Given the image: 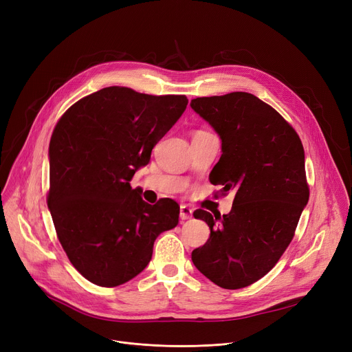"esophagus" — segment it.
<instances>
[{
  "instance_id": "1",
  "label": "esophagus",
  "mask_w": 352,
  "mask_h": 352,
  "mask_svg": "<svg viewBox=\"0 0 352 352\" xmlns=\"http://www.w3.org/2000/svg\"><path fill=\"white\" fill-rule=\"evenodd\" d=\"M192 213H194V210L190 209L189 206H186V205H181V208H179V217H181L182 220H188V219H190V217H192Z\"/></svg>"
}]
</instances>
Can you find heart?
Wrapping results in <instances>:
<instances>
[{"mask_svg": "<svg viewBox=\"0 0 352 352\" xmlns=\"http://www.w3.org/2000/svg\"><path fill=\"white\" fill-rule=\"evenodd\" d=\"M199 132H201V131H199Z\"/></svg>", "mask_w": 352, "mask_h": 352, "instance_id": "heart-1", "label": "heart"}]
</instances>
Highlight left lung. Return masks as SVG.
Returning <instances> with one entry per match:
<instances>
[{
  "instance_id": "left-lung-1",
  "label": "left lung",
  "mask_w": 352,
  "mask_h": 352,
  "mask_svg": "<svg viewBox=\"0 0 352 352\" xmlns=\"http://www.w3.org/2000/svg\"><path fill=\"white\" fill-rule=\"evenodd\" d=\"M221 139L209 179L234 190L230 213L198 209L208 241L192 251L194 265L225 289H240L268 274L294 239L309 201L305 150L294 127L248 92L190 101Z\"/></svg>"
}]
</instances>
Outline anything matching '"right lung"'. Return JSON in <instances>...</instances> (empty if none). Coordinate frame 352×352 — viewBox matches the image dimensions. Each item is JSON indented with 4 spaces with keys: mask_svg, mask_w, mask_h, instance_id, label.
I'll use <instances>...</instances> for the list:
<instances>
[{
    "mask_svg": "<svg viewBox=\"0 0 352 352\" xmlns=\"http://www.w3.org/2000/svg\"><path fill=\"white\" fill-rule=\"evenodd\" d=\"M186 105L185 95L107 87L57 122L47 206L63 250L89 282L113 287L131 280L150 263L158 234L178 225L175 201L148 205L129 181Z\"/></svg>",
    "mask_w": 352,
    "mask_h": 352,
    "instance_id": "add662e5",
    "label": "right lung"
}]
</instances>
